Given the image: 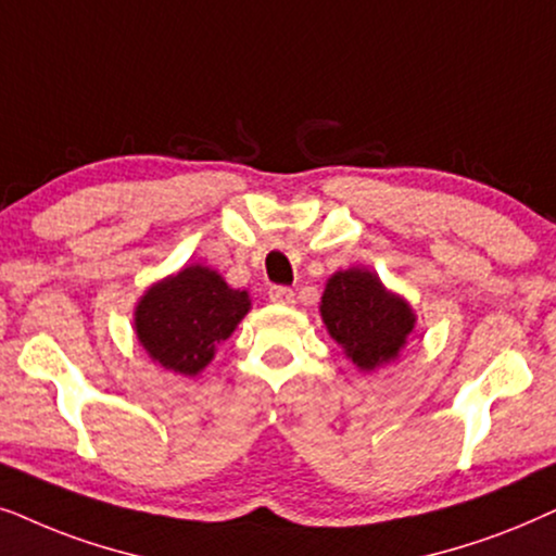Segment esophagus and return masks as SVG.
Segmentation results:
<instances>
[{"label": "esophagus", "mask_w": 556, "mask_h": 556, "mask_svg": "<svg viewBox=\"0 0 556 556\" xmlns=\"http://www.w3.org/2000/svg\"><path fill=\"white\" fill-rule=\"evenodd\" d=\"M269 300L277 302V305H292L294 292L285 285H274V287H269Z\"/></svg>", "instance_id": "1"}]
</instances>
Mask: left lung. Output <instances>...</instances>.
Wrapping results in <instances>:
<instances>
[{"label":"left lung","mask_w":556,"mask_h":556,"mask_svg":"<svg viewBox=\"0 0 556 556\" xmlns=\"http://www.w3.org/2000/svg\"><path fill=\"white\" fill-rule=\"evenodd\" d=\"M320 313L330 336L364 371L396 358L414 328L409 305L389 294L379 277L364 269L332 274Z\"/></svg>","instance_id":"obj_1"}]
</instances>
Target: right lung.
Listing matches in <instances>:
<instances>
[{
    "label": "right lung",
    "instance_id": "obj_1",
    "mask_svg": "<svg viewBox=\"0 0 556 556\" xmlns=\"http://www.w3.org/2000/svg\"><path fill=\"white\" fill-rule=\"evenodd\" d=\"M249 294L231 290L220 274L188 266L154 285L137 305L139 343L175 374L195 376L208 366L218 343L249 313Z\"/></svg>",
    "mask_w": 556,
    "mask_h": 556
}]
</instances>
